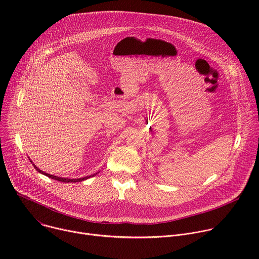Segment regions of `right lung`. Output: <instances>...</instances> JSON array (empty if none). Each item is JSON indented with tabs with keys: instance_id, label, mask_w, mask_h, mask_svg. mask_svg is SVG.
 Masks as SVG:
<instances>
[{
	"instance_id": "right-lung-1",
	"label": "right lung",
	"mask_w": 259,
	"mask_h": 259,
	"mask_svg": "<svg viewBox=\"0 0 259 259\" xmlns=\"http://www.w3.org/2000/svg\"><path fill=\"white\" fill-rule=\"evenodd\" d=\"M30 162H31V161H30ZM31 163H32V162H31ZM32 165H33V167L35 168L36 171L42 173V174H44V175H46V176H48L49 178H52V179H55V180L61 181V182H67V183H69V182H81V181H83V180H86V179H88V178H90V177L95 176V175L99 172V171H98L97 173H94V174L89 175V176H84V177H81V178H65V177H58V176H54V175H52V174H48V173H46V172L40 170L34 164H32Z\"/></svg>"
}]
</instances>
